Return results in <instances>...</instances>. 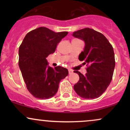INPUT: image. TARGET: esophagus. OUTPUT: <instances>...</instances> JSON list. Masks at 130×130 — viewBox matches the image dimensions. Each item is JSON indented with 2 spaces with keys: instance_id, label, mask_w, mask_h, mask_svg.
Instances as JSON below:
<instances>
[{
  "instance_id": "34e87169",
  "label": "esophagus",
  "mask_w": 130,
  "mask_h": 130,
  "mask_svg": "<svg viewBox=\"0 0 130 130\" xmlns=\"http://www.w3.org/2000/svg\"><path fill=\"white\" fill-rule=\"evenodd\" d=\"M73 72V71L72 70H71V69L68 70V73H69L70 74H72Z\"/></svg>"
}]
</instances>
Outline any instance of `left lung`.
Masks as SVG:
<instances>
[{"instance_id":"obj_1","label":"left lung","mask_w":130,"mask_h":130,"mask_svg":"<svg viewBox=\"0 0 130 130\" xmlns=\"http://www.w3.org/2000/svg\"><path fill=\"white\" fill-rule=\"evenodd\" d=\"M73 36L84 40L85 47L79 56V60L87 65V73L78 71L79 80L74 86L79 96L86 99L99 97L105 92L112 78L115 56L111 43L100 32L90 28L79 30Z\"/></svg>"}]
</instances>
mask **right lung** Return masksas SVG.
I'll return each mask as SVG.
<instances>
[{
	"mask_svg": "<svg viewBox=\"0 0 130 130\" xmlns=\"http://www.w3.org/2000/svg\"><path fill=\"white\" fill-rule=\"evenodd\" d=\"M68 32H55L44 27L27 34L19 48V67L27 90L34 97L45 100L56 95L59 83L68 74L67 68L48 66L46 57Z\"/></svg>",
	"mask_w": 130,
	"mask_h": 130,
	"instance_id": "right-lung-1",
	"label": "right lung"
}]
</instances>
